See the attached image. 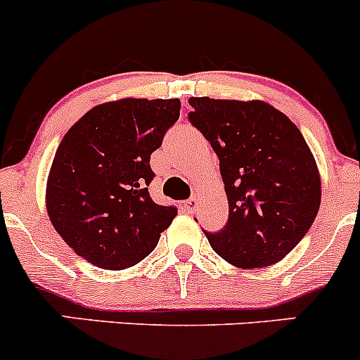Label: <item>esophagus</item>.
I'll use <instances>...</instances> for the list:
<instances>
[{
    "mask_svg": "<svg viewBox=\"0 0 360 360\" xmlns=\"http://www.w3.org/2000/svg\"><path fill=\"white\" fill-rule=\"evenodd\" d=\"M197 205H198V198L197 197H191L190 200H186L183 203V207H184V210H186V212H195V209H197Z\"/></svg>",
    "mask_w": 360,
    "mask_h": 360,
    "instance_id": "esophagus-1",
    "label": "esophagus"
}]
</instances>
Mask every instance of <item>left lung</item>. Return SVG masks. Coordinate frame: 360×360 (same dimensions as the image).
<instances>
[{"mask_svg":"<svg viewBox=\"0 0 360 360\" xmlns=\"http://www.w3.org/2000/svg\"><path fill=\"white\" fill-rule=\"evenodd\" d=\"M191 125L219 158L228 223L203 231L212 249L238 268H264L288 256L314 223L321 176L296 125L263 101L190 97Z\"/></svg>","mask_w":360,"mask_h":360,"instance_id":"8db88e82","label":"left lung"}]
</instances>
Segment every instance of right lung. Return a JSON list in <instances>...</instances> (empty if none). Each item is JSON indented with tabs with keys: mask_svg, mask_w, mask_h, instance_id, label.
<instances>
[{
	"mask_svg": "<svg viewBox=\"0 0 360 360\" xmlns=\"http://www.w3.org/2000/svg\"><path fill=\"white\" fill-rule=\"evenodd\" d=\"M179 99L104 103L82 116L56 151L46 210L78 256L104 270H125L157 248L176 207L151 200V153L179 118Z\"/></svg>",
	"mask_w": 360,
	"mask_h": 360,
	"instance_id": "add662e5",
	"label": "right lung"
}]
</instances>
